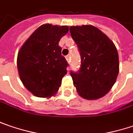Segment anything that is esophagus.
Returning <instances> with one entry per match:
<instances>
[{
	"label": "esophagus",
	"mask_w": 133,
	"mask_h": 133,
	"mask_svg": "<svg viewBox=\"0 0 133 133\" xmlns=\"http://www.w3.org/2000/svg\"><path fill=\"white\" fill-rule=\"evenodd\" d=\"M65 59H66L67 62L69 63L70 62V60H71V56H70V55H68L66 56V57H65Z\"/></svg>",
	"instance_id": "1"
}]
</instances>
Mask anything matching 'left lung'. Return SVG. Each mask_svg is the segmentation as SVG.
Instances as JSON below:
<instances>
[{"label":"left lung","mask_w":133,"mask_h":133,"mask_svg":"<svg viewBox=\"0 0 133 133\" xmlns=\"http://www.w3.org/2000/svg\"><path fill=\"white\" fill-rule=\"evenodd\" d=\"M70 32L81 56L79 72L71 71L78 95L86 100L103 97L112 88L119 73L115 45L92 25L71 26Z\"/></svg>","instance_id":"obj_1"}]
</instances>
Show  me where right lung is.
Wrapping results in <instances>:
<instances>
[{
  "label": "right lung",
  "mask_w": 133,
  "mask_h": 133,
  "mask_svg": "<svg viewBox=\"0 0 133 133\" xmlns=\"http://www.w3.org/2000/svg\"><path fill=\"white\" fill-rule=\"evenodd\" d=\"M68 30V26L44 24L21 47L17 57L18 74L33 95L49 98L59 89L68 65L61 54L59 42Z\"/></svg>",
  "instance_id": "obj_1"
}]
</instances>
